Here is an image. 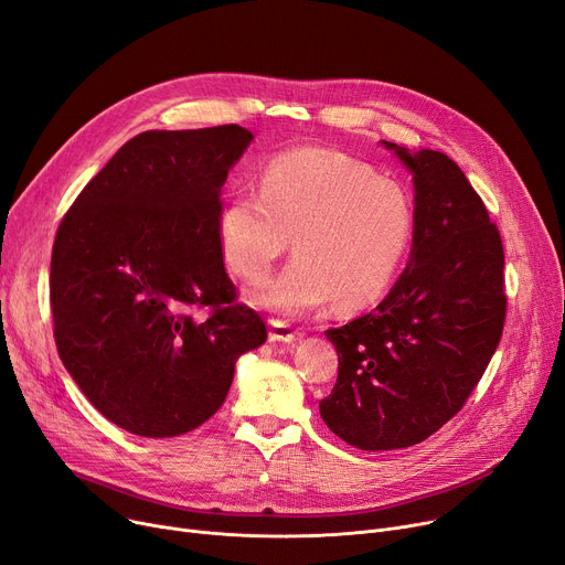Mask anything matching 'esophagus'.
<instances>
[{
	"label": "esophagus",
	"instance_id": "1",
	"mask_svg": "<svg viewBox=\"0 0 565 565\" xmlns=\"http://www.w3.org/2000/svg\"><path fill=\"white\" fill-rule=\"evenodd\" d=\"M302 337L300 330H292L288 322L284 320H270V341H284V343H292Z\"/></svg>",
	"mask_w": 565,
	"mask_h": 565
}]
</instances>
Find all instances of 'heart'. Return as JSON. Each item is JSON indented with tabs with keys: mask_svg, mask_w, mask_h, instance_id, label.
Segmentation results:
<instances>
[{
	"mask_svg": "<svg viewBox=\"0 0 565 565\" xmlns=\"http://www.w3.org/2000/svg\"><path fill=\"white\" fill-rule=\"evenodd\" d=\"M226 265L247 284L273 275L292 237L298 254L258 302L298 316L337 298L373 307L394 284L414 235L407 190L371 167L318 148L275 156L258 190H237L217 222Z\"/></svg>",
	"mask_w": 565,
	"mask_h": 565,
	"instance_id": "heart-1",
	"label": "heart"
}]
</instances>
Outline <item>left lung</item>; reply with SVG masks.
Here are the masks:
<instances>
[{
  "label": "left lung",
  "mask_w": 565,
  "mask_h": 565,
  "mask_svg": "<svg viewBox=\"0 0 565 565\" xmlns=\"http://www.w3.org/2000/svg\"><path fill=\"white\" fill-rule=\"evenodd\" d=\"M382 143L412 171L409 263L371 313L324 332L339 377L320 417L362 451L412 447L454 419L492 360L509 307L499 228L462 169L439 151Z\"/></svg>",
  "instance_id": "left-lung-1"
}]
</instances>
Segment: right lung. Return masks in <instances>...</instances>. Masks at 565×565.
Listing matches in <instances>:
<instances>
[{"mask_svg":"<svg viewBox=\"0 0 565 565\" xmlns=\"http://www.w3.org/2000/svg\"><path fill=\"white\" fill-rule=\"evenodd\" d=\"M252 132L228 124L132 137L56 228L58 358L118 428L175 437L222 407L243 352L267 339L220 247V190ZM204 316L199 317L198 311Z\"/></svg>","mask_w":565,"mask_h":565,"instance_id":"add662e5","label":"right lung"}]
</instances>
